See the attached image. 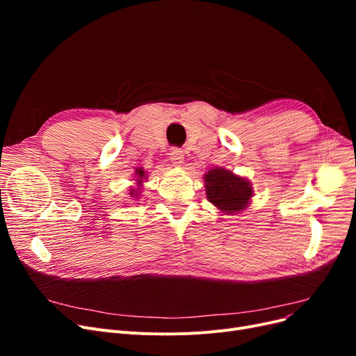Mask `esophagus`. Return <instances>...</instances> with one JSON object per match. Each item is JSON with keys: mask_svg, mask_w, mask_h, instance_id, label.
Wrapping results in <instances>:
<instances>
[{"mask_svg": "<svg viewBox=\"0 0 356 356\" xmlns=\"http://www.w3.org/2000/svg\"><path fill=\"white\" fill-rule=\"evenodd\" d=\"M169 159L175 166H182V163H184V153H182V149L179 148H172L169 153Z\"/></svg>", "mask_w": 356, "mask_h": 356, "instance_id": "1", "label": "esophagus"}]
</instances>
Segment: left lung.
<instances>
[{
    "instance_id": "left-lung-1",
    "label": "left lung",
    "mask_w": 356,
    "mask_h": 356,
    "mask_svg": "<svg viewBox=\"0 0 356 356\" xmlns=\"http://www.w3.org/2000/svg\"><path fill=\"white\" fill-rule=\"evenodd\" d=\"M204 187H207L208 200L225 213L245 209L252 196L250 181L222 168L211 169L204 175Z\"/></svg>"
}]
</instances>
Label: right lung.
<instances>
[{
	"instance_id": "add662e5",
	"label": "right lung",
	"mask_w": 356,
	"mask_h": 356,
	"mask_svg": "<svg viewBox=\"0 0 356 356\" xmlns=\"http://www.w3.org/2000/svg\"><path fill=\"white\" fill-rule=\"evenodd\" d=\"M136 175H138V179H136V181H138V184H141V182H143V178L145 177V172H144L143 169H136ZM138 190H139V188H138ZM131 196H132V197H135V196H136V191H135L134 188L131 190Z\"/></svg>"
}]
</instances>
